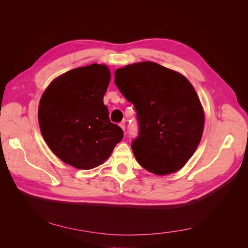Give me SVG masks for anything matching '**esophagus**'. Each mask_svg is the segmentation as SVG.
<instances>
[{"label":"esophagus","mask_w":248,"mask_h":248,"mask_svg":"<svg viewBox=\"0 0 248 248\" xmlns=\"http://www.w3.org/2000/svg\"><path fill=\"white\" fill-rule=\"evenodd\" d=\"M120 126L122 127L123 131H124V129H125V122H124H124H122V123L120 124Z\"/></svg>","instance_id":"34e87169"}]
</instances>
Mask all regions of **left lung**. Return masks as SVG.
Listing matches in <instances>:
<instances>
[{"instance_id":"obj_1","label":"left lung","mask_w":248,"mask_h":248,"mask_svg":"<svg viewBox=\"0 0 248 248\" xmlns=\"http://www.w3.org/2000/svg\"><path fill=\"white\" fill-rule=\"evenodd\" d=\"M114 83L137 111L140 132L132 150L139 164L159 176L183 168L199 145L205 123L190 81L147 61L116 69Z\"/></svg>"}]
</instances>
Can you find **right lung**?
Wrapping results in <instances>:
<instances>
[{"instance_id":"obj_1","label":"right lung","mask_w":248,"mask_h":248,"mask_svg":"<svg viewBox=\"0 0 248 248\" xmlns=\"http://www.w3.org/2000/svg\"><path fill=\"white\" fill-rule=\"evenodd\" d=\"M109 80L106 65L78 67L55 78L39 103L38 121L46 144L61 161L76 169L101 165L124 138L103 104Z\"/></svg>"}]
</instances>
